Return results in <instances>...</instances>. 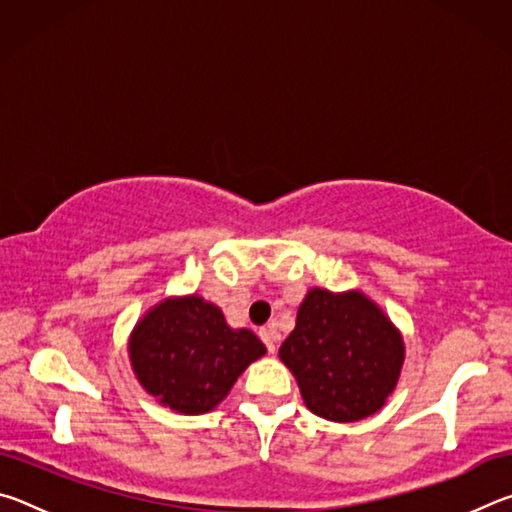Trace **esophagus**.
<instances>
[{"mask_svg": "<svg viewBox=\"0 0 512 512\" xmlns=\"http://www.w3.org/2000/svg\"><path fill=\"white\" fill-rule=\"evenodd\" d=\"M259 336H262L266 350L271 352V354H275V348H277V345H275V343H277L275 329H273V327H262V329H259Z\"/></svg>", "mask_w": 512, "mask_h": 512, "instance_id": "1", "label": "esophagus"}]
</instances>
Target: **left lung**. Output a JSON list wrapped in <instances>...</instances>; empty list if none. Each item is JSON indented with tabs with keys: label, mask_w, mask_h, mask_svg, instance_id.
Here are the masks:
<instances>
[{
	"label": "left lung",
	"mask_w": 512,
	"mask_h": 512,
	"mask_svg": "<svg viewBox=\"0 0 512 512\" xmlns=\"http://www.w3.org/2000/svg\"><path fill=\"white\" fill-rule=\"evenodd\" d=\"M280 359L298 379L311 413L357 422L377 413L393 393L404 343L391 320L361 293L311 289Z\"/></svg>",
	"instance_id": "1"
}]
</instances>
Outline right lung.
<instances>
[{
  "mask_svg": "<svg viewBox=\"0 0 512 512\" xmlns=\"http://www.w3.org/2000/svg\"><path fill=\"white\" fill-rule=\"evenodd\" d=\"M140 384L178 413H207L266 352L250 329H230L219 307L189 296L153 307L131 336Z\"/></svg>",
  "mask_w": 512,
  "mask_h": 512,
  "instance_id": "1",
  "label": "right lung"
}]
</instances>
